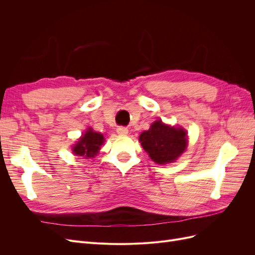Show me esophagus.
Returning a JSON list of instances; mask_svg holds the SVG:
<instances>
[{
  "instance_id": "34e87169",
  "label": "esophagus",
  "mask_w": 255,
  "mask_h": 255,
  "mask_svg": "<svg viewBox=\"0 0 255 255\" xmlns=\"http://www.w3.org/2000/svg\"><path fill=\"white\" fill-rule=\"evenodd\" d=\"M117 133H118L119 135L126 136V135L128 134V129L127 128H125V127H119V128H117Z\"/></svg>"
}]
</instances>
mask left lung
Here are the masks:
<instances>
[{"label":"left lung","instance_id":"obj_1","mask_svg":"<svg viewBox=\"0 0 255 255\" xmlns=\"http://www.w3.org/2000/svg\"><path fill=\"white\" fill-rule=\"evenodd\" d=\"M143 150L156 164L173 163L187 148V132L182 128L165 125L161 120L152 123L139 136Z\"/></svg>","mask_w":255,"mask_h":255}]
</instances>
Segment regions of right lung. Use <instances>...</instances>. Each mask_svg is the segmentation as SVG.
<instances>
[{
	"mask_svg": "<svg viewBox=\"0 0 255 255\" xmlns=\"http://www.w3.org/2000/svg\"><path fill=\"white\" fill-rule=\"evenodd\" d=\"M103 134L95 132L91 128H87L85 134L81 136L79 141L72 146L73 154L84 158L95 157L104 143Z\"/></svg>",
	"mask_w": 255,
	"mask_h": 255,
	"instance_id": "obj_1",
	"label": "right lung"
}]
</instances>
